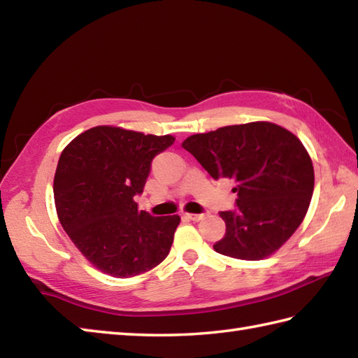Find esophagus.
<instances>
[{
    "label": "esophagus",
    "instance_id": "esophagus-1",
    "mask_svg": "<svg viewBox=\"0 0 358 358\" xmlns=\"http://www.w3.org/2000/svg\"><path fill=\"white\" fill-rule=\"evenodd\" d=\"M186 217L189 220H192V222H200V220H203V214H186Z\"/></svg>",
    "mask_w": 358,
    "mask_h": 358
}]
</instances>
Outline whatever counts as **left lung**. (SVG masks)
Returning <instances> with one entry per match:
<instances>
[{
	"label": "left lung",
	"mask_w": 358,
	"mask_h": 358,
	"mask_svg": "<svg viewBox=\"0 0 358 358\" xmlns=\"http://www.w3.org/2000/svg\"><path fill=\"white\" fill-rule=\"evenodd\" d=\"M183 149L214 180L236 183V209L219 213L225 220L217 253L259 261L275 253L304 220L313 194V166L303 143L271 122L228 125L199 133Z\"/></svg>",
	"instance_id": "left-lung-1"
}]
</instances>
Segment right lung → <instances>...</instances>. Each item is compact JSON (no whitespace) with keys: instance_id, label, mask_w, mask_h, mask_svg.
Returning <instances> with one entry per match:
<instances>
[{"instance_id":"add662e5","label":"right lung","mask_w":358,"mask_h":358,"mask_svg":"<svg viewBox=\"0 0 358 358\" xmlns=\"http://www.w3.org/2000/svg\"><path fill=\"white\" fill-rule=\"evenodd\" d=\"M175 138L99 125L62 152L54 177L57 215L96 268L115 278L141 275L169 255L178 215L138 211L152 159Z\"/></svg>"}]
</instances>
